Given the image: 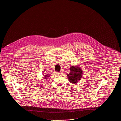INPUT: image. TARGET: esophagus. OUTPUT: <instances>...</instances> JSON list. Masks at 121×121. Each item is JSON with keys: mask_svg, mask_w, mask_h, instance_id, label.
<instances>
[{"mask_svg": "<svg viewBox=\"0 0 121 121\" xmlns=\"http://www.w3.org/2000/svg\"><path fill=\"white\" fill-rule=\"evenodd\" d=\"M57 73V75H61V74H62V73H61V72H57V73Z\"/></svg>", "mask_w": 121, "mask_h": 121, "instance_id": "esophagus-1", "label": "esophagus"}]
</instances>
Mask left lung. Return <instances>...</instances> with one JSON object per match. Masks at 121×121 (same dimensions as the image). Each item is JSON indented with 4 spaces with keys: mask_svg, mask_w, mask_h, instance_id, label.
Wrapping results in <instances>:
<instances>
[{
    "mask_svg": "<svg viewBox=\"0 0 121 121\" xmlns=\"http://www.w3.org/2000/svg\"><path fill=\"white\" fill-rule=\"evenodd\" d=\"M70 71L69 74H67V77L70 83L75 84L78 82L83 75V71L80 67L78 65L71 66Z\"/></svg>",
    "mask_w": 121,
    "mask_h": 121,
    "instance_id": "left-lung-1",
    "label": "left lung"
}]
</instances>
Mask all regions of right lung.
I'll use <instances>...</instances> for the list:
<instances>
[{"mask_svg":"<svg viewBox=\"0 0 121 121\" xmlns=\"http://www.w3.org/2000/svg\"><path fill=\"white\" fill-rule=\"evenodd\" d=\"M50 75H51L50 74H47V75H44V76H43L44 77H43V78H44L43 79H46V80H47V79H48V78L50 77Z\"/></svg>","mask_w":121,"mask_h":121,"instance_id":"add662e5","label":"right lung"}]
</instances>
